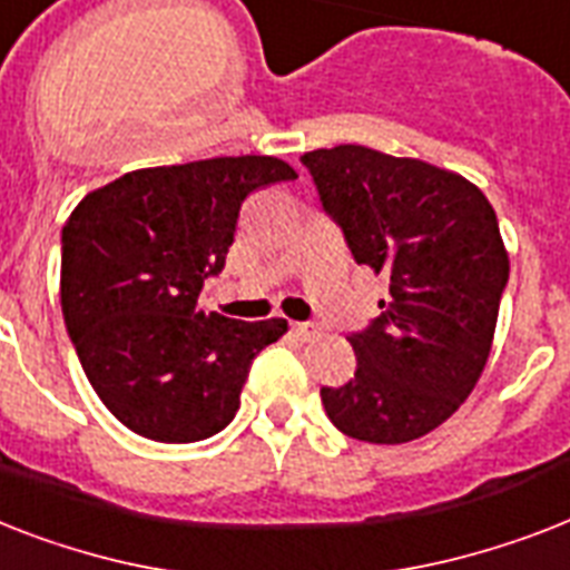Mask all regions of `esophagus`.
Wrapping results in <instances>:
<instances>
[{
  "label": "esophagus",
  "mask_w": 570,
  "mask_h": 570,
  "mask_svg": "<svg viewBox=\"0 0 570 570\" xmlns=\"http://www.w3.org/2000/svg\"><path fill=\"white\" fill-rule=\"evenodd\" d=\"M293 333L298 340H313V336H318V325H313V322H295Z\"/></svg>",
  "instance_id": "esophagus-1"
}]
</instances>
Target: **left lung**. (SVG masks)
<instances>
[{"label": "left lung", "instance_id": "1", "mask_svg": "<svg viewBox=\"0 0 570 570\" xmlns=\"http://www.w3.org/2000/svg\"><path fill=\"white\" fill-rule=\"evenodd\" d=\"M360 266L390 277L381 316L348 342L357 372L322 386L351 439L401 445L451 419L480 381L510 281L498 216L462 175L365 146L301 157Z\"/></svg>", "mask_w": 570, "mask_h": 570}]
</instances>
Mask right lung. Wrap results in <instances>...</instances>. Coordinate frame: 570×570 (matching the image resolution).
Listing matches in <instances>:
<instances>
[{
	"instance_id": "1",
	"label": "right lung",
	"mask_w": 570,
	"mask_h": 570,
	"mask_svg": "<svg viewBox=\"0 0 570 570\" xmlns=\"http://www.w3.org/2000/svg\"><path fill=\"white\" fill-rule=\"evenodd\" d=\"M295 178L277 157H213L128 173L72 210L60 309L87 381L125 428L184 445L237 415L254 357L286 322L205 313L198 293L225 269L245 198Z\"/></svg>"
}]
</instances>
